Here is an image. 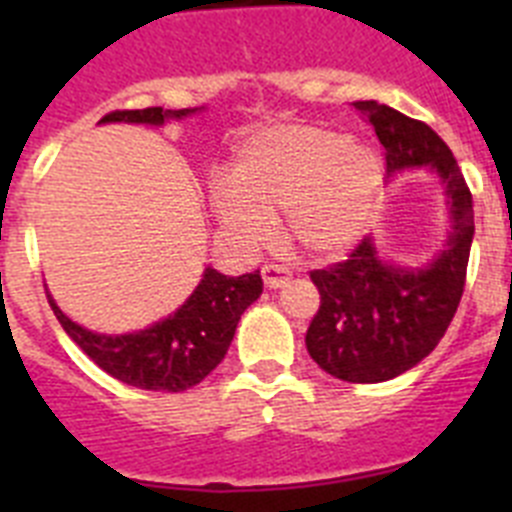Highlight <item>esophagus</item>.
<instances>
[{"mask_svg":"<svg viewBox=\"0 0 512 512\" xmlns=\"http://www.w3.org/2000/svg\"><path fill=\"white\" fill-rule=\"evenodd\" d=\"M261 277H264L266 287L279 289V287H284L289 279H292V274H289V269H284V266H279V264H266L264 269H261Z\"/></svg>","mask_w":512,"mask_h":512,"instance_id":"esophagus-1","label":"esophagus"}]
</instances>
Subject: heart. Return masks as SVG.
<instances>
[{"mask_svg": "<svg viewBox=\"0 0 512 512\" xmlns=\"http://www.w3.org/2000/svg\"><path fill=\"white\" fill-rule=\"evenodd\" d=\"M382 184V158L364 140L282 122L238 146L230 184L212 189V210L243 246L269 241L271 217L284 212L289 241L330 259L359 241Z\"/></svg>", "mask_w": 512, "mask_h": 512, "instance_id": "heart-1", "label": "heart"}]
</instances>
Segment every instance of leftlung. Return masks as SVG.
I'll return each instance as SVG.
<instances>
[{"instance_id": "obj_1", "label": "left lung", "mask_w": 512, "mask_h": 512, "mask_svg": "<svg viewBox=\"0 0 512 512\" xmlns=\"http://www.w3.org/2000/svg\"><path fill=\"white\" fill-rule=\"evenodd\" d=\"M354 107L387 151V174L428 166L441 179L449 210L446 241L428 264L384 261L374 235H366L346 261L310 271L320 292L305 336L312 361L343 382L377 384L420 364L449 328L467 279L474 210L454 153L425 122L374 99Z\"/></svg>"}]
</instances>
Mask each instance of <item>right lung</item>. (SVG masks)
<instances>
[{
    "mask_svg": "<svg viewBox=\"0 0 512 512\" xmlns=\"http://www.w3.org/2000/svg\"><path fill=\"white\" fill-rule=\"evenodd\" d=\"M194 110H115L99 122H135V125H164L166 120H184L200 112ZM264 292L259 271L243 277H225L207 266L200 284L189 300L174 315L158 320L151 328L107 336L94 333L74 320L56 305L51 295L53 312L58 323L69 333L71 341L107 372L110 377L153 392H184L200 384L228 354L238 320L259 300Z\"/></svg>",
    "mask_w": 512,
    "mask_h": 512,
    "instance_id": "add662e5",
    "label": "right lung"
}]
</instances>
